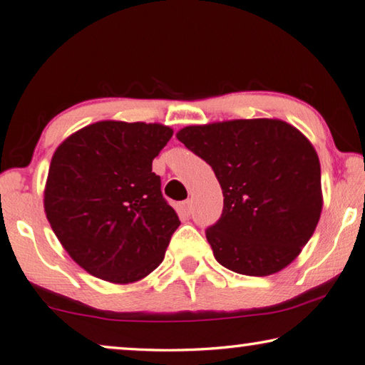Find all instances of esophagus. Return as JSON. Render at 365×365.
Here are the masks:
<instances>
[{
  "instance_id": "obj_1",
  "label": "esophagus",
  "mask_w": 365,
  "mask_h": 365,
  "mask_svg": "<svg viewBox=\"0 0 365 365\" xmlns=\"http://www.w3.org/2000/svg\"><path fill=\"white\" fill-rule=\"evenodd\" d=\"M180 212H182L183 215H187V217L191 214V201H190V200L180 202Z\"/></svg>"
}]
</instances>
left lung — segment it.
<instances>
[{"mask_svg": "<svg viewBox=\"0 0 365 365\" xmlns=\"http://www.w3.org/2000/svg\"><path fill=\"white\" fill-rule=\"evenodd\" d=\"M177 138L211 165L224 211L206 230L228 270L265 277L292 264L319 224L324 197L311 141L280 119L188 125Z\"/></svg>", "mask_w": 365, "mask_h": 365, "instance_id": "left-lung-1", "label": "left lung"}]
</instances>
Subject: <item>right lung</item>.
Here are the masks:
<instances>
[{
  "label": "right lung",
  "instance_id": "add662e5",
  "mask_svg": "<svg viewBox=\"0 0 365 365\" xmlns=\"http://www.w3.org/2000/svg\"><path fill=\"white\" fill-rule=\"evenodd\" d=\"M172 133L163 123L100 120L54 151L46 219L67 255L93 277L127 285L163 262L180 220L160 193L153 159Z\"/></svg>",
  "mask_w": 365,
  "mask_h": 365
}]
</instances>
